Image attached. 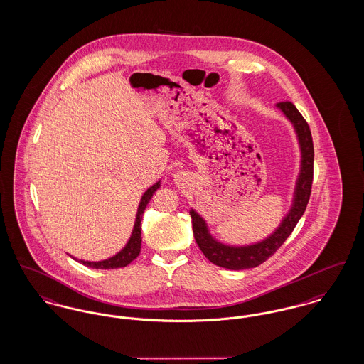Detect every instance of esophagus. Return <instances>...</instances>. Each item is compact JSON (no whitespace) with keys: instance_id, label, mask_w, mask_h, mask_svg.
I'll return each instance as SVG.
<instances>
[{"instance_id":"obj_1","label":"esophagus","mask_w":364,"mask_h":364,"mask_svg":"<svg viewBox=\"0 0 364 364\" xmlns=\"http://www.w3.org/2000/svg\"><path fill=\"white\" fill-rule=\"evenodd\" d=\"M173 178H175V181H176L178 183H181V182L186 181V178H188V173H183V171H178V173H173Z\"/></svg>"}]
</instances>
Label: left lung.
I'll use <instances>...</instances> for the list:
<instances>
[{
	"mask_svg": "<svg viewBox=\"0 0 364 364\" xmlns=\"http://www.w3.org/2000/svg\"><path fill=\"white\" fill-rule=\"evenodd\" d=\"M277 108L287 116L290 123L294 127L297 134L300 152H301V163H300V173L296 182L294 194H293V204L287 216L282 219L281 225L275 229L267 238L242 247L226 245L210 235L207 222L196 212L191 210V225H193V234L196 242L204 256L210 260V263L219 267L229 268V269H245L260 266L264 263L269 256L275 253L291 231L296 228L297 222L303 216L304 210L311 196V186L314 178V144L309 126L306 119L297 111V108L290 102H278Z\"/></svg>",
	"mask_w": 364,
	"mask_h": 364,
	"instance_id": "left-lung-1",
	"label": "left lung"
}]
</instances>
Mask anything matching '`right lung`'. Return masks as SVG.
Returning a JSON list of instances; mask_svg holds the SVG:
<instances>
[{
    "label": "right lung",
    "instance_id": "1",
    "mask_svg": "<svg viewBox=\"0 0 364 364\" xmlns=\"http://www.w3.org/2000/svg\"><path fill=\"white\" fill-rule=\"evenodd\" d=\"M160 188V181L156 182L152 185L148 191L144 193L139 205H138V210H136V216H135L134 228H133V232L130 240L127 241V244L124 245V248L122 249L120 252H117L115 256L101 260V262H85V260H79V263H82L83 266L90 268H97V269H112V268H122L126 267L127 264H130L134 259L138 257L139 252H141V220H142V215L144 210L146 208L148 203L151 201L154 191ZM77 260V259H75Z\"/></svg>",
    "mask_w": 364,
    "mask_h": 364
}]
</instances>
